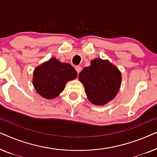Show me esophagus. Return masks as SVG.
Here are the masks:
<instances>
[{"label": "esophagus", "instance_id": "34e87169", "mask_svg": "<svg viewBox=\"0 0 157 157\" xmlns=\"http://www.w3.org/2000/svg\"><path fill=\"white\" fill-rule=\"evenodd\" d=\"M75 68H76V71H77V73H78V74H79V73L81 72V67L80 66H76V67H75Z\"/></svg>", "mask_w": 157, "mask_h": 157}]
</instances>
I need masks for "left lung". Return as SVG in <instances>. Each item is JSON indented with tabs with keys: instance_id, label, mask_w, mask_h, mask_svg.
I'll return each instance as SVG.
<instances>
[{
	"instance_id": "1",
	"label": "left lung",
	"mask_w": 157,
	"mask_h": 157,
	"mask_svg": "<svg viewBox=\"0 0 157 157\" xmlns=\"http://www.w3.org/2000/svg\"><path fill=\"white\" fill-rule=\"evenodd\" d=\"M121 73L109 60L96 58L78 75L88 99L92 104L104 106L117 95L121 84Z\"/></svg>"
}]
</instances>
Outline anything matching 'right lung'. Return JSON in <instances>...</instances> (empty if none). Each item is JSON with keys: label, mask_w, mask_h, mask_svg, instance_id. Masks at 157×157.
<instances>
[{"label": "right lung", "mask_w": 157, "mask_h": 157, "mask_svg": "<svg viewBox=\"0 0 157 157\" xmlns=\"http://www.w3.org/2000/svg\"><path fill=\"white\" fill-rule=\"evenodd\" d=\"M77 77L74 68L53 57L38 66L33 71V85L43 98L53 99L65 89L66 83Z\"/></svg>", "instance_id": "right-lung-1"}]
</instances>
